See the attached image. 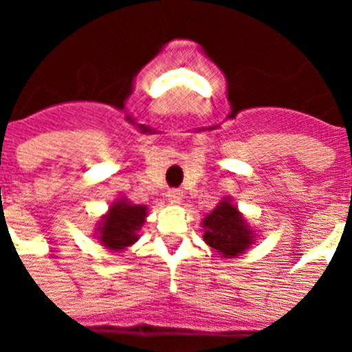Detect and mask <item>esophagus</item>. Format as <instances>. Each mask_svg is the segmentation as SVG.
I'll return each mask as SVG.
<instances>
[{"label": "esophagus", "instance_id": "34e87169", "mask_svg": "<svg viewBox=\"0 0 352 352\" xmlns=\"http://www.w3.org/2000/svg\"><path fill=\"white\" fill-rule=\"evenodd\" d=\"M167 197L173 204H179L183 201V192L178 190V188H173V190L167 192Z\"/></svg>", "mask_w": 352, "mask_h": 352}]
</instances>
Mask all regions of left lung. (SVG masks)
Returning a JSON list of instances; mask_svg holds the SVG:
<instances>
[{"mask_svg": "<svg viewBox=\"0 0 352 352\" xmlns=\"http://www.w3.org/2000/svg\"><path fill=\"white\" fill-rule=\"evenodd\" d=\"M203 227L204 241L223 259L243 254L254 243V231L231 203V197L222 199L217 208L206 214Z\"/></svg>", "mask_w": 352, "mask_h": 352, "instance_id": "obj_1", "label": "left lung"}]
</instances>
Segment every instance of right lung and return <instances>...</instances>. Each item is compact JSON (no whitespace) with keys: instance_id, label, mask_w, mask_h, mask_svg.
<instances>
[{"instance_id":"1","label":"right lung","mask_w":352,"mask_h":352,"mask_svg":"<svg viewBox=\"0 0 352 352\" xmlns=\"http://www.w3.org/2000/svg\"><path fill=\"white\" fill-rule=\"evenodd\" d=\"M146 214L148 208L142 204H132L125 197L118 199L98 222L95 238L100 239V245L109 250H125L139 239L138 232L141 231Z\"/></svg>"}]
</instances>
